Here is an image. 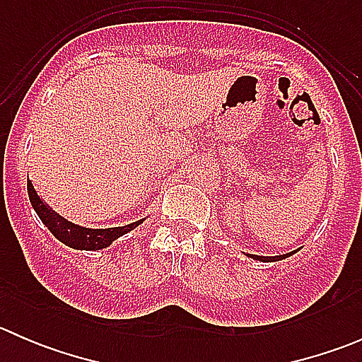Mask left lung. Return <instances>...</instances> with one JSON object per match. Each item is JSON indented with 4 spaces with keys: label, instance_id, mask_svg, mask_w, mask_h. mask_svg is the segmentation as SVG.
Masks as SVG:
<instances>
[{
    "label": "left lung",
    "instance_id": "left-lung-1",
    "mask_svg": "<svg viewBox=\"0 0 362 362\" xmlns=\"http://www.w3.org/2000/svg\"><path fill=\"white\" fill-rule=\"evenodd\" d=\"M299 250V249H298ZM298 250L294 252H287V254H282V255H255V254H247L249 257L254 259V261H261V262H275V261H282V259L289 257V255L296 254Z\"/></svg>",
    "mask_w": 362,
    "mask_h": 362
}]
</instances>
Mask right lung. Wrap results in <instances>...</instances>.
<instances>
[{"label":"right lung","instance_id":"right-lung-1","mask_svg":"<svg viewBox=\"0 0 362 362\" xmlns=\"http://www.w3.org/2000/svg\"><path fill=\"white\" fill-rule=\"evenodd\" d=\"M28 194L31 206L35 208L36 215L40 217V221L47 226L50 233L56 236L59 242H63L64 245L71 247L75 250H101L110 247L115 240H119L120 236L127 235L129 231H133L134 228L141 224L145 218L136 222H131L127 226H120V228H107V229H93V228H83V226H76L73 222L64 221L63 217L54 214L45 203L40 199L38 192L35 191L31 182H28Z\"/></svg>","mask_w":362,"mask_h":362}]
</instances>
